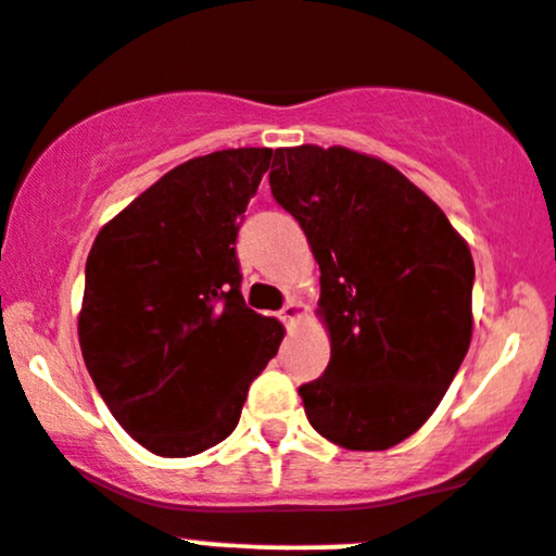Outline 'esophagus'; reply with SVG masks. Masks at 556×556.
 I'll return each mask as SVG.
<instances>
[{
    "label": "esophagus",
    "mask_w": 556,
    "mask_h": 556,
    "mask_svg": "<svg viewBox=\"0 0 556 556\" xmlns=\"http://www.w3.org/2000/svg\"><path fill=\"white\" fill-rule=\"evenodd\" d=\"M301 317H303V303L298 301V298H290V301L282 306V323L288 327H295V323Z\"/></svg>",
    "instance_id": "34e87169"
}]
</instances>
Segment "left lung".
Masks as SVG:
<instances>
[{
    "label": "left lung",
    "instance_id": "1",
    "mask_svg": "<svg viewBox=\"0 0 556 556\" xmlns=\"http://www.w3.org/2000/svg\"><path fill=\"white\" fill-rule=\"evenodd\" d=\"M268 184L323 271L330 365L298 389L308 424L346 450L400 445L469 352V244L396 167L343 146L277 149Z\"/></svg>",
    "mask_w": 556,
    "mask_h": 556
}]
</instances>
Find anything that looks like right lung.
I'll use <instances>...</instances> for the list:
<instances>
[{"label":"right lung","instance_id":"obj_1","mask_svg":"<svg viewBox=\"0 0 556 556\" xmlns=\"http://www.w3.org/2000/svg\"><path fill=\"white\" fill-rule=\"evenodd\" d=\"M271 154L184 162L109 220L87 255V372L116 424L162 458L224 442L285 336L244 306L233 248Z\"/></svg>","mask_w":556,"mask_h":556}]
</instances>
